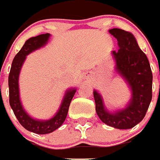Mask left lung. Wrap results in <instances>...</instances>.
Instances as JSON below:
<instances>
[{
	"instance_id": "8db88e82",
	"label": "left lung",
	"mask_w": 160,
	"mask_h": 160,
	"mask_svg": "<svg viewBox=\"0 0 160 160\" xmlns=\"http://www.w3.org/2000/svg\"><path fill=\"white\" fill-rule=\"evenodd\" d=\"M117 39L119 50L113 51L116 70L129 83L132 91L130 104L116 113H110L104 108L102 97L93 92L96 112L99 118L108 126L117 129H131L142 121L152 99V74L147 56L138 45L135 37L123 29H110Z\"/></svg>"
}]
</instances>
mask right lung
<instances>
[{"label": "right lung", "instance_id": "1", "mask_svg": "<svg viewBox=\"0 0 160 160\" xmlns=\"http://www.w3.org/2000/svg\"><path fill=\"white\" fill-rule=\"evenodd\" d=\"M49 36L50 34L48 33L39 34L36 37H32L25 42L21 49L18 52L14 58L8 78L9 102L11 107L13 110L14 114L24 128L26 129L27 131L36 133L39 135H44V134L53 132L59 126H62L67 117L71 101L76 92L75 89L68 91L58 113L48 121H36L29 117L27 113L25 112V110L23 109L20 101L19 86H18V79H19L20 68L25 61V56L31 53L32 51L44 46L48 41Z\"/></svg>", "mask_w": 160, "mask_h": 160}]
</instances>
